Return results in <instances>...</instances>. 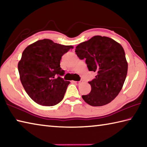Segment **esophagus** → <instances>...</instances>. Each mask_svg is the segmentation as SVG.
I'll use <instances>...</instances> for the list:
<instances>
[{
	"label": "esophagus",
	"instance_id": "34e87169",
	"mask_svg": "<svg viewBox=\"0 0 147 147\" xmlns=\"http://www.w3.org/2000/svg\"><path fill=\"white\" fill-rule=\"evenodd\" d=\"M73 82L74 83H76V84H79V83H80V82H82L81 81H80V82H78V81H73Z\"/></svg>",
	"mask_w": 147,
	"mask_h": 147
}]
</instances>
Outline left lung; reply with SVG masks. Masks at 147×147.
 Segmentation results:
<instances>
[{"label":"left lung","instance_id":"1","mask_svg":"<svg viewBox=\"0 0 147 147\" xmlns=\"http://www.w3.org/2000/svg\"><path fill=\"white\" fill-rule=\"evenodd\" d=\"M75 52L81 60L85 59L89 71L96 73L89 82L91 90L82 96L83 100L94 107L110 103L121 91L127 74L128 63L121 45L109 37L96 35L78 45Z\"/></svg>","mask_w":147,"mask_h":147}]
</instances>
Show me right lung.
I'll list each match as a JSON object with an SVG mask.
<instances>
[{
  "instance_id": "right-lung-1",
  "label": "right lung",
  "mask_w": 147,
  "mask_h": 147,
  "mask_svg": "<svg viewBox=\"0 0 147 147\" xmlns=\"http://www.w3.org/2000/svg\"><path fill=\"white\" fill-rule=\"evenodd\" d=\"M71 49L73 46L44 39L29 45L24 51L18 63L20 79L34 102L54 106L62 100L70 82L60 76L64 74L60 63L63 55Z\"/></svg>"
}]
</instances>
